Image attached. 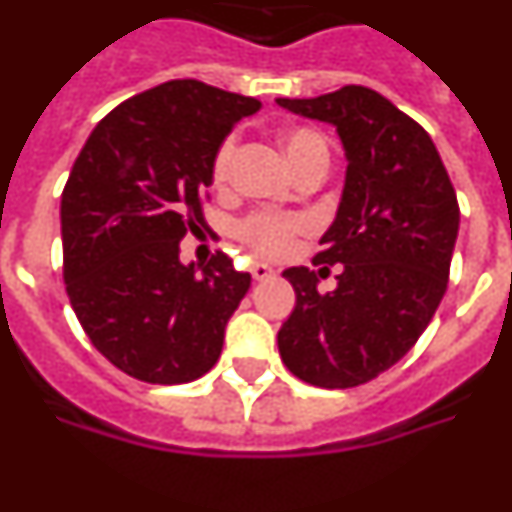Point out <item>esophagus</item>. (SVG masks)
<instances>
[{"mask_svg":"<svg viewBox=\"0 0 512 512\" xmlns=\"http://www.w3.org/2000/svg\"><path fill=\"white\" fill-rule=\"evenodd\" d=\"M277 274V271L271 269L269 264H261V261H256V264L251 266V277L256 279V282H264V279H271Z\"/></svg>","mask_w":512,"mask_h":512,"instance_id":"1","label":"esophagus"}]
</instances>
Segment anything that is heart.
Wrapping results in <instances>:
<instances>
[{
	"label": "heart",
	"mask_w": 512,
	"mask_h": 512,
	"mask_svg": "<svg viewBox=\"0 0 512 512\" xmlns=\"http://www.w3.org/2000/svg\"><path fill=\"white\" fill-rule=\"evenodd\" d=\"M282 146L287 151L292 169L300 171L310 164L328 166V143L323 133L307 125H295L282 133ZM235 156V135H225L220 146L212 153L210 179L215 187H225L230 179ZM307 230V217L295 212H253L243 217L235 233L251 251L269 256V259H282L292 251L295 241Z\"/></svg>",
	"instance_id": "obj_1"
}]
</instances>
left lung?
<instances>
[{
  "mask_svg": "<svg viewBox=\"0 0 512 512\" xmlns=\"http://www.w3.org/2000/svg\"><path fill=\"white\" fill-rule=\"evenodd\" d=\"M336 125L348 169L341 207L312 264L343 266L338 287L292 266L295 310L279 330L282 361L302 382L346 390L408 354L449 287L459 202L431 135L387 97L348 84L312 99H277Z\"/></svg>",
  "mask_w": 512,
  "mask_h": 512,
  "instance_id": "obj_1",
  "label": "left lung"
}]
</instances>
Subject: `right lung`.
Masks as SVG:
<instances>
[{
  "instance_id": "obj_1",
  "label": "right lung",
  "mask_w": 512,
  "mask_h": 512,
  "mask_svg": "<svg viewBox=\"0 0 512 512\" xmlns=\"http://www.w3.org/2000/svg\"><path fill=\"white\" fill-rule=\"evenodd\" d=\"M261 102L174 79L117 104L81 148L61 197L63 282L104 359L148 384L200 379L251 287L228 253L184 266L207 228L212 153Z\"/></svg>"
}]
</instances>
